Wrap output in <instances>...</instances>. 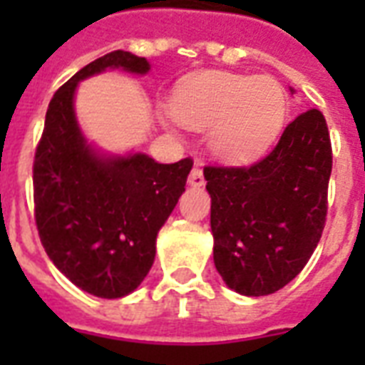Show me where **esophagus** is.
<instances>
[{
  "label": "esophagus",
  "mask_w": 365,
  "mask_h": 365,
  "mask_svg": "<svg viewBox=\"0 0 365 365\" xmlns=\"http://www.w3.org/2000/svg\"><path fill=\"white\" fill-rule=\"evenodd\" d=\"M187 183L191 187H200V185H205V174H202V168L200 166H193V170L189 174Z\"/></svg>",
  "instance_id": "1"
}]
</instances>
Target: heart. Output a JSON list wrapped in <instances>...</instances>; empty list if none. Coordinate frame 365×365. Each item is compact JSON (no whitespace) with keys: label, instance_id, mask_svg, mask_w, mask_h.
<instances>
[{"label":"heart","instance_id":"heart-1","mask_svg":"<svg viewBox=\"0 0 365 365\" xmlns=\"http://www.w3.org/2000/svg\"><path fill=\"white\" fill-rule=\"evenodd\" d=\"M286 93L272 77L202 71L176 88L166 125L206 130V145L223 163H248L265 151L286 119Z\"/></svg>","mask_w":365,"mask_h":365}]
</instances>
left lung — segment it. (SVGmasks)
Listing matches in <instances>:
<instances>
[{
	"label": "left lung",
	"mask_w": 365,
	"mask_h": 365,
	"mask_svg": "<svg viewBox=\"0 0 365 365\" xmlns=\"http://www.w3.org/2000/svg\"><path fill=\"white\" fill-rule=\"evenodd\" d=\"M329 176L331 143L318 110L295 117L254 165L206 166L214 265L227 288L261 297L299 274L322 237Z\"/></svg>",
	"instance_id": "obj_1"
}]
</instances>
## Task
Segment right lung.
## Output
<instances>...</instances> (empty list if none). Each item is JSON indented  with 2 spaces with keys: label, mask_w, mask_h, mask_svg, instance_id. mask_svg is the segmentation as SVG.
Segmentation results:
<instances>
[{
  "label": "right lung",
  "mask_w": 365,
  "mask_h": 365,
  "mask_svg": "<svg viewBox=\"0 0 365 365\" xmlns=\"http://www.w3.org/2000/svg\"><path fill=\"white\" fill-rule=\"evenodd\" d=\"M106 70L145 76L151 66L113 51L54 93L34 163L36 223L66 278L96 297L132 294L148 277L157 235L185 191L193 160L155 163L142 151L110 153L91 143L76 113L79 83Z\"/></svg>",
  "instance_id": "add662e5"
}]
</instances>
